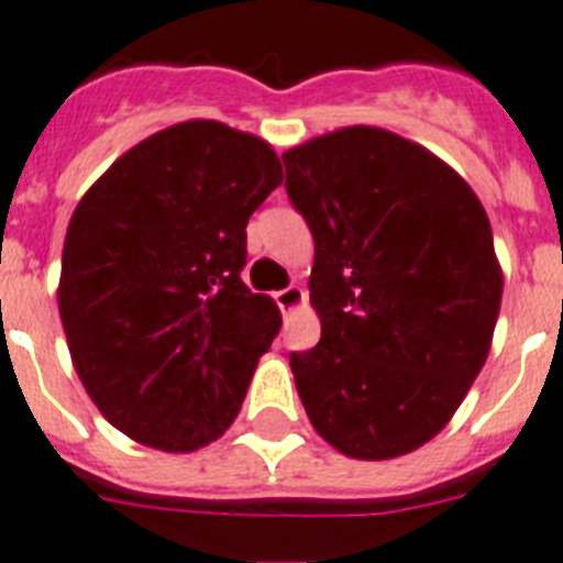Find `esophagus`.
<instances>
[{
    "label": "esophagus",
    "instance_id": "obj_1",
    "mask_svg": "<svg viewBox=\"0 0 563 563\" xmlns=\"http://www.w3.org/2000/svg\"><path fill=\"white\" fill-rule=\"evenodd\" d=\"M277 306H280L283 313H291L294 308H300L302 302H306V291H302L300 286H288L283 288V291L275 294Z\"/></svg>",
    "mask_w": 563,
    "mask_h": 563
}]
</instances>
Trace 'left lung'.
<instances>
[{"instance_id":"8db88e82","label":"left lung","mask_w":563,"mask_h":563,"mask_svg":"<svg viewBox=\"0 0 563 563\" xmlns=\"http://www.w3.org/2000/svg\"><path fill=\"white\" fill-rule=\"evenodd\" d=\"M313 235L317 347L297 393L336 452L389 460L452 420L494 339L503 269L465 179L423 145L351 125L283 154Z\"/></svg>"}]
</instances>
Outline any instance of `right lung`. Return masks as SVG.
<instances>
[{
    "mask_svg": "<svg viewBox=\"0 0 563 563\" xmlns=\"http://www.w3.org/2000/svg\"><path fill=\"white\" fill-rule=\"evenodd\" d=\"M283 181L266 140L187 120L125 151L78 201L58 311L111 427L162 452L219 440L280 311L241 280L246 224Z\"/></svg>",
    "mask_w": 563,
    "mask_h": 563,
    "instance_id": "add662e5",
    "label": "right lung"
}]
</instances>
